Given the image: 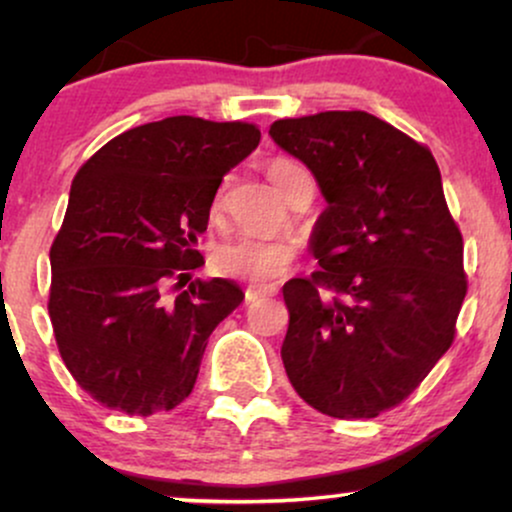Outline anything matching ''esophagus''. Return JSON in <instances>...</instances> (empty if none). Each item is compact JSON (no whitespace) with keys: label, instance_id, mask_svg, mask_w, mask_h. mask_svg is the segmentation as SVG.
I'll list each match as a JSON object with an SVG mask.
<instances>
[{"label":"esophagus","instance_id":"1","mask_svg":"<svg viewBox=\"0 0 512 512\" xmlns=\"http://www.w3.org/2000/svg\"><path fill=\"white\" fill-rule=\"evenodd\" d=\"M274 293L276 286H248V289H245V303H255L260 301V298L274 296Z\"/></svg>","mask_w":512,"mask_h":512}]
</instances>
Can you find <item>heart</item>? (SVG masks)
<instances>
[{
	"instance_id": "b5f03b06",
	"label": "heart",
	"mask_w": 512,
	"mask_h": 512,
	"mask_svg": "<svg viewBox=\"0 0 512 512\" xmlns=\"http://www.w3.org/2000/svg\"><path fill=\"white\" fill-rule=\"evenodd\" d=\"M305 173L308 170L291 158H272L267 163V175L284 195ZM216 204H219V199H216ZM293 260H296V250L291 243L260 236H238L219 245L211 255V264H214L216 272L231 276V279L252 281V284H269V281L281 279V276L289 274Z\"/></svg>"
}]
</instances>
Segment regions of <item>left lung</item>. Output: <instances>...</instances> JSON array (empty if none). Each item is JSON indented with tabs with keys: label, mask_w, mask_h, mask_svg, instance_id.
Listing matches in <instances>:
<instances>
[{
	"label": "left lung",
	"mask_w": 512,
	"mask_h": 512,
	"mask_svg": "<svg viewBox=\"0 0 512 512\" xmlns=\"http://www.w3.org/2000/svg\"><path fill=\"white\" fill-rule=\"evenodd\" d=\"M269 134L327 199L310 238L322 269L284 284L286 375L322 414L375 419L450 349L467 296L462 233L438 163L363 110L286 117Z\"/></svg>",
	"instance_id": "8db88e82"
}]
</instances>
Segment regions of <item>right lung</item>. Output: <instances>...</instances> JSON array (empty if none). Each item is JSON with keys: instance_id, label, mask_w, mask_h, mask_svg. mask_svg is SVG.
Listing matches in <instances>:
<instances>
[{"instance_id": "right-lung-1", "label": "right lung", "mask_w": 512, "mask_h": 512, "mask_svg": "<svg viewBox=\"0 0 512 512\" xmlns=\"http://www.w3.org/2000/svg\"><path fill=\"white\" fill-rule=\"evenodd\" d=\"M257 144L250 122L175 115L117 134L76 173L48 313L64 366L103 407L151 416L190 397L209 334L243 291L182 279L204 264L195 245L223 175Z\"/></svg>"}]
</instances>
